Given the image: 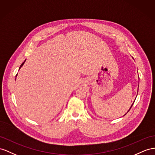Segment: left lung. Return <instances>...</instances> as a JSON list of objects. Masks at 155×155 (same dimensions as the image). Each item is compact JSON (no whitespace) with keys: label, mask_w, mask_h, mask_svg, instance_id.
<instances>
[{"label":"left lung","mask_w":155,"mask_h":155,"mask_svg":"<svg viewBox=\"0 0 155 155\" xmlns=\"http://www.w3.org/2000/svg\"><path fill=\"white\" fill-rule=\"evenodd\" d=\"M137 92H138V91H137ZM133 104H134V103H133V104H132V106H131V107H130V109H129V110H128V111H129V110H130V109H131V107H132V105H133Z\"/></svg>","instance_id":"obj_1"}]
</instances>
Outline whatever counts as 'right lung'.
I'll return each mask as SVG.
<instances>
[{"label": "right lung", "instance_id": "1", "mask_svg": "<svg viewBox=\"0 0 155 155\" xmlns=\"http://www.w3.org/2000/svg\"><path fill=\"white\" fill-rule=\"evenodd\" d=\"M25 61H26V59H25V60L24 61H23V62L22 63V64H21V65H20V67H19V69H20V68H21V67H22V66L23 65V64H24V63L25 62ZM17 74H16V76H15V77H17Z\"/></svg>", "mask_w": 155, "mask_h": 155}]
</instances>
